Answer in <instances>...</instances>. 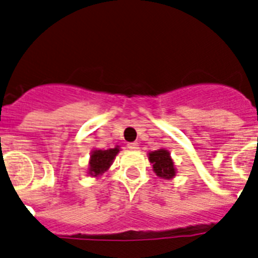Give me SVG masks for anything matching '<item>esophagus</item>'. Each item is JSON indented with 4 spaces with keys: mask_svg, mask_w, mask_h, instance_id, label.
I'll list each match as a JSON object with an SVG mask.
<instances>
[{
    "mask_svg": "<svg viewBox=\"0 0 258 258\" xmlns=\"http://www.w3.org/2000/svg\"><path fill=\"white\" fill-rule=\"evenodd\" d=\"M127 148H128V150L135 151V150H138V148H139V144L136 143V142H134V143H128V144H127Z\"/></svg>",
    "mask_w": 258,
    "mask_h": 258,
    "instance_id": "obj_1",
    "label": "esophagus"
}]
</instances>
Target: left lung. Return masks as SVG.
I'll use <instances>...</instances> for the list:
<instances>
[{"label": "left lung", "instance_id": "obj_1", "mask_svg": "<svg viewBox=\"0 0 258 258\" xmlns=\"http://www.w3.org/2000/svg\"><path fill=\"white\" fill-rule=\"evenodd\" d=\"M148 160L152 164V169L156 176L160 179L171 180L176 176V167L168 150L159 148L156 151H151L148 152Z\"/></svg>", "mask_w": 258, "mask_h": 258}]
</instances>
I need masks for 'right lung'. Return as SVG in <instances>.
I'll return each instance as SVG.
<instances>
[{
    "mask_svg": "<svg viewBox=\"0 0 258 258\" xmlns=\"http://www.w3.org/2000/svg\"><path fill=\"white\" fill-rule=\"evenodd\" d=\"M120 147L115 146L114 148H108V150H98L94 148L90 154L89 160V168H87V173L91 177L102 176L104 172H107L111 164L114 163L116 155L119 154Z\"/></svg>",
    "mask_w": 258,
    "mask_h": 258,
    "instance_id": "right-lung-1",
    "label": "right lung"
}]
</instances>
